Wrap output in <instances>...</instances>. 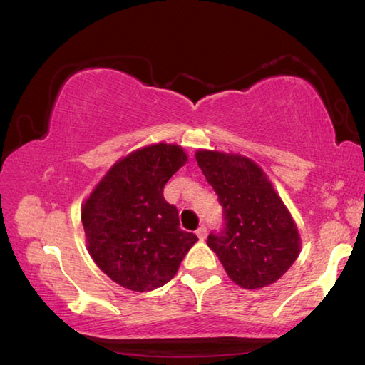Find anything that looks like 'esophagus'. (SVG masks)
<instances>
[{
	"label": "esophagus",
	"instance_id": "esophagus-1",
	"mask_svg": "<svg viewBox=\"0 0 365 365\" xmlns=\"http://www.w3.org/2000/svg\"><path fill=\"white\" fill-rule=\"evenodd\" d=\"M195 234L199 235V239H202V240L205 239V237H207V226H203V225H202L199 229H197Z\"/></svg>",
	"mask_w": 365,
	"mask_h": 365
}]
</instances>
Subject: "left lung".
Listing matches in <instances>:
<instances>
[{
    "instance_id": "left-lung-1",
    "label": "left lung",
    "mask_w": 365,
    "mask_h": 365,
    "mask_svg": "<svg viewBox=\"0 0 365 365\" xmlns=\"http://www.w3.org/2000/svg\"><path fill=\"white\" fill-rule=\"evenodd\" d=\"M215 189L225 226L207 244L227 276L244 289L279 280L299 255V235L289 210L259 166L250 158L212 150L195 153Z\"/></svg>"
}]
</instances>
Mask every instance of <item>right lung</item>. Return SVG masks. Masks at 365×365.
<instances>
[{"instance_id": "right-lung-1", "label": "right lung", "mask_w": 365, "mask_h": 365, "mask_svg": "<svg viewBox=\"0 0 365 365\" xmlns=\"http://www.w3.org/2000/svg\"><path fill=\"white\" fill-rule=\"evenodd\" d=\"M186 162L179 145L143 147L115 163L81 208L94 263L125 289L165 285L199 240L179 227L178 208L163 197L165 184Z\"/></svg>"}]
</instances>
